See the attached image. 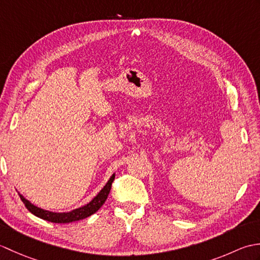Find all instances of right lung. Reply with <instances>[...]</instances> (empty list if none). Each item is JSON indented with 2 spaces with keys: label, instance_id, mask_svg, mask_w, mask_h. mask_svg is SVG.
I'll list each match as a JSON object with an SVG mask.
<instances>
[{
  "label": "right lung",
  "instance_id": "add662e5",
  "mask_svg": "<svg viewBox=\"0 0 260 260\" xmlns=\"http://www.w3.org/2000/svg\"><path fill=\"white\" fill-rule=\"evenodd\" d=\"M115 179V174H113L110 176V179L108 180V182L106 183L103 189L99 191L98 194L92 199V200L87 203L86 206H82L78 209H75L73 211L69 212H51L48 211V210H43L41 208H38L35 204H32L29 200L20 194L19 196L21 198L22 202L24 203L25 208L29 210L31 213H33L37 217L41 218L43 220H47V221H50L53 223H69V222H74V221H78V220H82L89 215L93 214L95 212H97L99 208H101L103 204L106 201V199L109 194V191L112 189V183Z\"/></svg>",
  "mask_w": 260,
  "mask_h": 260
}]
</instances>
